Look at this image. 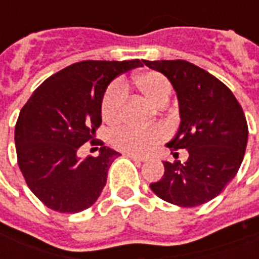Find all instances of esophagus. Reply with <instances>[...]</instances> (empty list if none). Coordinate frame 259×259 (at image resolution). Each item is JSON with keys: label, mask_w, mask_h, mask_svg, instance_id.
<instances>
[{"label": "esophagus", "mask_w": 259, "mask_h": 259, "mask_svg": "<svg viewBox=\"0 0 259 259\" xmlns=\"http://www.w3.org/2000/svg\"><path fill=\"white\" fill-rule=\"evenodd\" d=\"M124 155H126V157L132 158L133 161H137V162H146L147 161V158L140 157V155H135V154H124Z\"/></svg>", "instance_id": "esophagus-1"}]
</instances>
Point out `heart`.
<instances>
[{
    "label": "heart",
    "instance_id": "heart-1",
    "mask_svg": "<svg viewBox=\"0 0 259 259\" xmlns=\"http://www.w3.org/2000/svg\"><path fill=\"white\" fill-rule=\"evenodd\" d=\"M136 84L144 96L162 105L168 101L172 93V85L166 76L159 72H146L139 74L135 79ZM126 102V90L120 81H113L108 85L101 101V115L105 122L115 123L122 116L123 105ZM169 135V130L163 124L140 129L135 126H122L112 132L111 141L119 150L135 155H146L152 151L158 144H161Z\"/></svg>",
    "mask_w": 259,
    "mask_h": 259
}]
</instances>
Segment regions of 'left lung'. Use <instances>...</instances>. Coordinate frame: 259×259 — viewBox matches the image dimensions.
<instances>
[{"instance_id":"1","label":"left lung","mask_w":259,"mask_h":259,"mask_svg":"<svg viewBox=\"0 0 259 259\" xmlns=\"http://www.w3.org/2000/svg\"><path fill=\"white\" fill-rule=\"evenodd\" d=\"M165 74L179 101L180 126L166 147L175 155L187 150L185 163L163 162L165 174L150 187L179 206L205 204L222 193L244 158L248 126L243 108L229 87L183 59L143 61Z\"/></svg>"}]
</instances>
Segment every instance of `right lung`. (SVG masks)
<instances>
[{
	"mask_svg": "<svg viewBox=\"0 0 259 259\" xmlns=\"http://www.w3.org/2000/svg\"><path fill=\"white\" fill-rule=\"evenodd\" d=\"M133 61H83L50 76L22 108L15 126L20 172L31 193L48 208L76 213L90 208L107 183L108 169L120 155L100 141L98 157L80 158L101 124L108 84Z\"/></svg>",
	"mask_w": 259,
	"mask_h": 259,
	"instance_id": "1",
	"label": "right lung"
}]
</instances>
